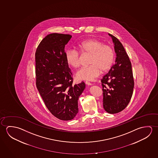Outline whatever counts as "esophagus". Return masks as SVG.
Returning <instances> with one entry per match:
<instances>
[{
	"label": "esophagus",
	"mask_w": 158,
	"mask_h": 158,
	"mask_svg": "<svg viewBox=\"0 0 158 158\" xmlns=\"http://www.w3.org/2000/svg\"><path fill=\"white\" fill-rule=\"evenodd\" d=\"M85 83L86 84V85H92L91 83L89 82H88V81H85Z\"/></svg>",
	"instance_id": "34e87169"
}]
</instances>
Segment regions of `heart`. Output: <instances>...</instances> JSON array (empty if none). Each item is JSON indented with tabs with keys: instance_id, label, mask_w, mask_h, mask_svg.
<instances>
[{
	"instance_id": "b5f03b06",
	"label": "heart",
	"mask_w": 158,
	"mask_h": 158,
	"mask_svg": "<svg viewBox=\"0 0 158 158\" xmlns=\"http://www.w3.org/2000/svg\"><path fill=\"white\" fill-rule=\"evenodd\" d=\"M78 48L85 55H90L89 64L78 71L76 76L82 80L92 81L100 75L109 70L113 65L115 53L110 45L104 44L102 41L90 39L80 43ZM66 60L69 65L77 68L81 65V56L77 50L70 49L66 52Z\"/></svg>"
}]
</instances>
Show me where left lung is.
<instances>
[{"label":"left lung","mask_w":158,"mask_h":158,"mask_svg":"<svg viewBox=\"0 0 158 158\" xmlns=\"http://www.w3.org/2000/svg\"><path fill=\"white\" fill-rule=\"evenodd\" d=\"M113 39L116 54L115 64L101 80L103 87V107L110 114L123 111L132 95L134 80L130 60L122 43L109 34Z\"/></svg>","instance_id":"left-lung-1"}]
</instances>
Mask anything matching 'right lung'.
<instances>
[{"instance_id": "obj_1", "label": "right lung", "mask_w": 158, "mask_h": 158, "mask_svg": "<svg viewBox=\"0 0 158 158\" xmlns=\"http://www.w3.org/2000/svg\"><path fill=\"white\" fill-rule=\"evenodd\" d=\"M72 35L52 33L43 39L35 53L36 87L46 107L55 117L71 120L78 112V99L85 88L73 85V73L66 60L65 46Z\"/></svg>"}]
</instances>
